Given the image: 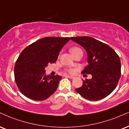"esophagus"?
Returning a JSON list of instances; mask_svg holds the SVG:
<instances>
[{"label": "esophagus", "instance_id": "1", "mask_svg": "<svg viewBox=\"0 0 129 129\" xmlns=\"http://www.w3.org/2000/svg\"><path fill=\"white\" fill-rule=\"evenodd\" d=\"M67 77H69V78H70V79H74V76H72L67 75Z\"/></svg>", "mask_w": 129, "mask_h": 129}]
</instances>
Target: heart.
Here are the masks:
<instances>
[{
  "mask_svg": "<svg viewBox=\"0 0 129 129\" xmlns=\"http://www.w3.org/2000/svg\"><path fill=\"white\" fill-rule=\"evenodd\" d=\"M70 52H71V55H74V54H76L77 52H82V50L80 49L79 47H72L70 48ZM67 71H69L70 73H73V70L72 69H68Z\"/></svg>",
  "mask_w": 129,
  "mask_h": 129,
  "instance_id": "b5f03b06",
  "label": "heart"
}]
</instances>
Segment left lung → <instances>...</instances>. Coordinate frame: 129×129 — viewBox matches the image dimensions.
<instances>
[{
	"label": "left lung",
	"instance_id": "1",
	"mask_svg": "<svg viewBox=\"0 0 129 129\" xmlns=\"http://www.w3.org/2000/svg\"><path fill=\"white\" fill-rule=\"evenodd\" d=\"M70 38L82 46L87 53L88 65L82 73L92 75L91 79L82 80L83 85L76 88V91L88 100L105 98L115 89L121 77L119 56L108 45L92 37Z\"/></svg>",
	"mask_w": 129,
	"mask_h": 129
}]
</instances>
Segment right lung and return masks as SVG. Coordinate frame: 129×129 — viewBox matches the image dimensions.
I'll return each mask as SVG.
<instances>
[{
	"label": "right lung",
	"mask_w": 129,
	"mask_h": 129,
	"mask_svg": "<svg viewBox=\"0 0 129 129\" xmlns=\"http://www.w3.org/2000/svg\"><path fill=\"white\" fill-rule=\"evenodd\" d=\"M70 40L68 37H46L26 47L15 62L17 86L24 96L35 101L44 100L56 91L62 77L47 76L45 69L55 63L60 50Z\"/></svg>",
	"instance_id": "1"
}]
</instances>
